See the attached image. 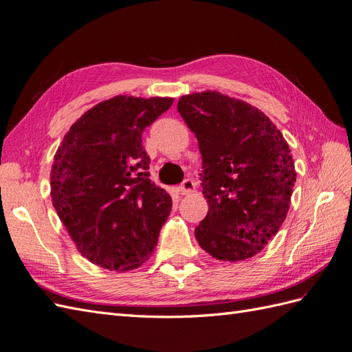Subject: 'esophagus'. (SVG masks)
<instances>
[{"label": "esophagus", "instance_id": "34e87169", "mask_svg": "<svg viewBox=\"0 0 352 352\" xmlns=\"http://www.w3.org/2000/svg\"><path fill=\"white\" fill-rule=\"evenodd\" d=\"M194 191H195V184L191 181V179H186V181H184L181 186H179V192L182 195H188Z\"/></svg>", "mask_w": 352, "mask_h": 352}]
</instances>
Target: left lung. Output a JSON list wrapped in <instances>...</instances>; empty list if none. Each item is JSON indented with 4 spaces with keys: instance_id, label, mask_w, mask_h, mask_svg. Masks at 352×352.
Segmentation results:
<instances>
[{
    "instance_id": "obj_1",
    "label": "left lung",
    "mask_w": 352,
    "mask_h": 352,
    "mask_svg": "<svg viewBox=\"0 0 352 352\" xmlns=\"http://www.w3.org/2000/svg\"><path fill=\"white\" fill-rule=\"evenodd\" d=\"M177 110L203 158L209 210L197 242L221 261L251 258L287 218L297 176L288 143L260 109L218 91L182 96Z\"/></svg>"
}]
</instances>
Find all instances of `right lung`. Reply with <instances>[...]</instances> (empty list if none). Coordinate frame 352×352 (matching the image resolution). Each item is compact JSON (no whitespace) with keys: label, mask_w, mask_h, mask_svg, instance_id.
Listing matches in <instances>:
<instances>
[{"label":"right lung","mask_w":352,"mask_h":352,"mask_svg":"<svg viewBox=\"0 0 352 352\" xmlns=\"http://www.w3.org/2000/svg\"><path fill=\"white\" fill-rule=\"evenodd\" d=\"M170 97L116 96L70 126L50 170V197L83 258L128 272L155 251L171 197L149 179L142 134Z\"/></svg>","instance_id":"obj_1"}]
</instances>
